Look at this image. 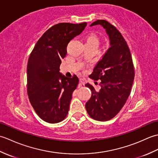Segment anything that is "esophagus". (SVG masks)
<instances>
[{"label":"esophagus","instance_id":"34e87169","mask_svg":"<svg viewBox=\"0 0 158 158\" xmlns=\"http://www.w3.org/2000/svg\"><path fill=\"white\" fill-rule=\"evenodd\" d=\"M79 84L81 85L85 84V82H84V81H83V79H79Z\"/></svg>","mask_w":158,"mask_h":158}]
</instances>
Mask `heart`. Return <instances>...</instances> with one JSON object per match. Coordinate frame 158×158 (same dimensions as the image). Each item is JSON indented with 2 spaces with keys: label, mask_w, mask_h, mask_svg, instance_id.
<instances>
[{
  "label": "heart",
  "mask_w": 158,
  "mask_h": 158,
  "mask_svg": "<svg viewBox=\"0 0 158 158\" xmlns=\"http://www.w3.org/2000/svg\"><path fill=\"white\" fill-rule=\"evenodd\" d=\"M99 39L94 33H89L85 38V45L96 46L98 45Z\"/></svg>",
  "instance_id": "b5f03b06"
}]
</instances>
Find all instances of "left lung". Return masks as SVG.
<instances>
[{
  "label": "left lung",
  "mask_w": 158,
  "mask_h": 158,
  "mask_svg": "<svg viewBox=\"0 0 158 158\" xmlns=\"http://www.w3.org/2000/svg\"><path fill=\"white\" fill-rule=\"evenodd\" d=\"M96 25L105 29L110 46L89 75L94 80H101L99 92L88 83L85 84L92 91L85 109L92 118L104 122L113 118L125 105L134 81L135 69L128 46L118 30L103 19L96 20L90 26Z\"/></svg>",
  "instance_id": "left-lung-1"
}]
</instances>
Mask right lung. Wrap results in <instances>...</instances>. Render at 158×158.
Instances as JSON below:
<instances>
[{"label": "right lung", "instance_id": "right-lung-1", "mask_svg": "<svg viewBox=\"0 0 158 158\" xmlns=\"http://www.w3.org/2000/svg\"><path fill=\"white\" fill-rule=\"evenodd\" d=\"M87 23H60L48 29L36 43L27 65V92L36 114L50 123L62 122L69 110L79 83L60 73L70 41L81 34Z\"/></svg>", "mask_w": 158, "mask_h": 158}]
</instances>
